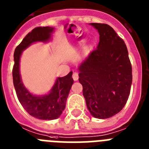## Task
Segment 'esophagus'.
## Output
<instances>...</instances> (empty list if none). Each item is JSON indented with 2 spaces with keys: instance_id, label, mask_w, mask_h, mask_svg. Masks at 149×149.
Masks as SVG:
<instances>
[{
  "instance_id": "1",
  "label": "esophagus",
  "mask_w": 149,
  "mask_h": 149,
  "mask_svg": "<svg viewBox=\"0 0 149 149\" xmlns=\"http://www.w3.org/2000/svg\"><path fill=\"white\" fill-rule=\"evenodd\" d=\"M73 76V79L74 81H77V80L79 79V75L77 73H73V76Z\"/></svg>"
}]
</instances>
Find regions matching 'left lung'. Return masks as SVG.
Segmentation results:
<instances>
[{
    "mask_svg": "<svg viewBox=\"0 0 149 149\" xmlns=\"http://www.w3.org/2000/svg\"><path fill=\"white\" fill-rule=\"evenodd\" d=\"M97 29V48L79 66V81L89 112L100 119L115 116L130 95L132 66L122 39L107 24L91 23Z\"/></svg>",
    "mask_w": 149,
    "mask_h": 149,
    "instance_id": "obj_1",
    "label": "left lung"
}]
</instances>
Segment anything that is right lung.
I'll return each instance as SVG.
<instances>
[{"label": "right lung", "mask_w": 149, "mask_h": 149, "mask_svg": "<svg viewBox=\"0 0 149 149\" xmlns=\"http://www.w3.org/2000/svg\"><path fill=\"white\" fill-rule=\"evenodd\" d=\"M53 28L37 27L28 33L14 52L13 79L16 95L23 108L29 115L42 120H52L61 115L66 106L67 97L73 83V72L67 76L58 78L51 92L42 97L34 96L24 87L19 74V60L24 49L34 42L49 40Z\"/></svg>", "instance_id": "right-lung-1"}]
</instances>
